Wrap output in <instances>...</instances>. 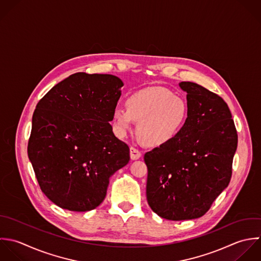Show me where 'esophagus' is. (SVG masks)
Segmentation results:
<instances>
[{"label":"esophagus","instance_id":"obj_1","mask_svg":"<svg viewBox=\"0 0 261 261\" xmlns=\"http://www.w3.org/2000/svg\"><path fill=\"white\" fill-rule=\"evenodd\" d=\"M130 158L133 161L138 160V159L141 158V152L138 149L134 148V147H130Z\"/></svg>","mask_w":261,"mask_h":261}]
</instances>
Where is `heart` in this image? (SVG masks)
Segmentation results:
<instances>
[{
    "instance_id": "heart-1",
    "label": "heart",
    "mask_w": 261,
    "mask_h": 261,
    "mask_svg": "<svg viewBox=\"0 0 261 261\" xmlns=\"http://www.w3.org/2000/svg\"><path fill=\"white\" fill-rule=\"evenodd\" d=\"M189 115L187 102L165 87L144 88L130 94L126 108L113 113L114 131L124 138L137 122L139 139L152 147L171 143L183 130Z\"/></svg>"
}]
</instances>
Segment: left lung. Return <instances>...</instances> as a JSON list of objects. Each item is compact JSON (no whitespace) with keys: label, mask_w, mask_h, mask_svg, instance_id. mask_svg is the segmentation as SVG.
I'll return each mask as SVG.
<instances>
[{"label":"left lung","mask_w":261,"mask_h":261,"mask_svg":"<svg viewBox=\"0 0 261 261\" xmlns=\"http://www.w3.org/2000/svg\"><path fill=\"white\" fill-rule=\"evenodd\" d=\"M189 115L168 145L144 154L150 208L169 221L202 217L228 187L238 135L226 101L194 82H181Z\"/></svg>","instance_id":"8db88e82"}]
</instances>
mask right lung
Returning <instances> with one entry per match:
<instances>
[{"label": "right lung", "instance_id": "obj_1", "mask_svg": "<svg viewBox=\"0 0 261 261\" xmlns=\"http://www.w3.org/2000/svg\"><path fill=\"white\" fill-rule=\"evenodd\" d=\"M123 81L110 74L70 75L36 105L28 158L44 195L71 212L105 199L110 178L130 161L110 122Z\"/></svg>", "mask_w": 261, "mask_h": 261}]
</instances>
